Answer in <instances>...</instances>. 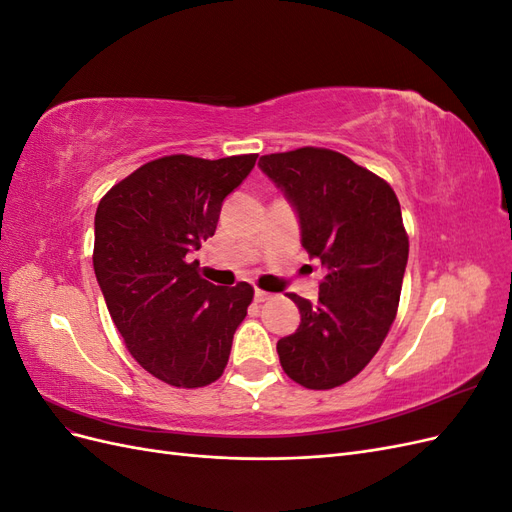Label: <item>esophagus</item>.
I'll return each mask as SVG.
<instances>
[{
	"label": "esophagus",
	"mask_w": 512,
	"mask_h": 512,
	"mask_svg": "<svg viewBox=\"0 0 512 512\" xmlns=\"http://www.w3.org/2000/svg\"><path fill=\"white\" fill-rule=\"evenodd\" d=\"M273 297L271 292H267V290H256L254 292V299H256V303H265V301H269Z\"/></svg>",
	"instance_id": "esophagus-1"
}]
</instances>
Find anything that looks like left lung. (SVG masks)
I'll list each match as a JSON object with an SVG mask.
<instances>
[{
  "label": "left lung",
  "instance_id": "obj_1",
  "mask_svg": "<svg viewBox=\"0 0 512 512\" xmlns=\"http://www.w3.org/2000/svg\"><path fill=\"white\" fill-rule=\"evenodd\" d=\"M258 166L297 209L301 243L320 258L318 303H297L299 329L277 342L288 378L324 391L374 359L397 316L408 265V232L393 188L344 153L301 147Z\"/></svg>",
  "mask_w": 512,
  "mask_h": 512
}]
</instances>
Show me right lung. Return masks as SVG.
<instances>
[{
	"mask_svg": "<svg viewBox=\"0 0 512 512\" xmlns=\"http://www.w3.org/2000/svg\"><path fill=\"white\" fill-rule=\"evenodd\" d=\"M256 153L203 160L177 153L136 168L96 211L94 271L117 331L158 380L198 389L224 374L254 288L213 286L190 254L213 237L224 198Z\"/></svg>",
	"mask_w": 512,
	"mask_h": 512,
	"instance_id": "add662e5",
	"label": "right lung"
}]
</instances>
